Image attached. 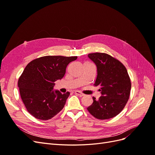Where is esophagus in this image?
Instances as JSON below:
<instances>
[{
	"label": "esophagus",
	"mask_w": 155,
	"mask_h": 155,
	"mask_svg": "<svg viewBox=\"0 0 155 155\" xmlns=\"http://www.w3.org/2000/svg\"><path fill=\"white\" fill-rule=\"evenodd\" d=\"M74 93L76 94V95H78V96H81V97H82V96H84V94H83V93H81V92H79V91H74Z\"/></svg>",
	"instance_id": "obj_1"
}]
</instances>
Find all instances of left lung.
I'll return each mask as SVG.
<instances>
[{
    "mask_svg": "<svg viewBox=\"0 0 155 155\" xmlns=\"http://www.w3.org/2000/svg\"><path fill=\"white\" fill-rule=\"evenodd\" d=\"M88 58L96 64L97 78L94 86H99L101 96L87 107L88 112L100 120L112 118L124 109L130 96L131 83L127 70L118 60L104 53L89 54Z\"/></svg>",
    "mask_w": 155,
    "mask_h": 155,
    "instance_id": "8db88e82",
    "label": "left lung"
}]
</instances>
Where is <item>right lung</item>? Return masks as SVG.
I'll list each match as a JSON object with an SVG mask.
<instances>
[{
	"label": "right lung",
	"mask_w": 155,
	"mask_h": 155,
	"mask_svg": "<svg viewBox=\"0 0 155 155\" xmlns=\"http://www.w3.org/2000/svg\"><path fill=\"white\" fill-rule=\"evenodd\" d=\"M77 58L48 55L27 64L18 87L27 110L35 118L50 120L63 109L70 92L54 91V82L64 77L67 65Z\"/></svg>",
	"instance_id": "obj_1"
}]
</instances>
